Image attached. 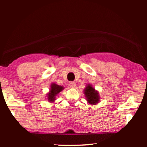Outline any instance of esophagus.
Masks as SVG:
<instances>
[{"instance_id":"34e87169","label":"esophagus","mask_w":147,"mask_h":147,"mask_svg":"<svg viewBox=\"0 0 147 147\" xmlns=\"http://www.w3.org/2000/svg\"><path fill=\"white\" fill-rule=\"evenodd\" d=\"M69 86H70L72 88H75L76 83L74 82H69Z\"/></svg>"}]
</instances>
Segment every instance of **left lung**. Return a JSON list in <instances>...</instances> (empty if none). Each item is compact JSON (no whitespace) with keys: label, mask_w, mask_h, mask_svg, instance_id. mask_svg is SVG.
Masks as SVG:
<instances>
[{"label":"left lung","mask_w":147,"mask_h":147,"mask_svg":"<svg viewBox=\"0 0 147 147\" xmlns=\"http://www.w3.org/2000/svg\"><path fill=\"white\" fill-rule=\"evenodd\" d=\"M84 94L87 97L88 102L91 104H96L99 101V96L98 93L95 91L94 89L93 88L91 85H88L87 86L85 90H84Z\"/></svg>","instance_id":"obj_1"}]
</instances>
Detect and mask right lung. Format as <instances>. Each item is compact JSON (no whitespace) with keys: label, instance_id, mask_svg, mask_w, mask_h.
Masks as SVG:
<instances>
[{"label":"right lung","instance_id":"right-lung-1","mask_svg":"<svg viewBox=\"0 0 147 147\" xmlns=\"http://www.w3.org/2000/svg\"><path fill=\"white\" fill-rule=\"evenodd\" d=\"M63 87L53 84L51 85V92L48 94V99L49 101H54L55 100V96L56 94L59 93L61 91L63 90Z\"/></svg>","mask_w":147,"mask_h":147}]
</instances>
